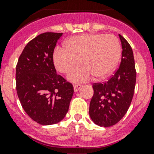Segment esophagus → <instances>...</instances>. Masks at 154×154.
<instances>
[{"label": "esophagus", "mask_w": 154, "mask_h": 154, "mask_svg": "<svg viewBox=\"0 0 154 154\" xmlns=\"http://www.w3.org/2000/svg\"><path fill=\"white\" fill-rule=\"evenodd\" d=\"M82 87V85L81 84H75V85H74V91H78L79 89H80V88H81Z\"/></svg>", "instance_id": "obj_1"}]
</instances>
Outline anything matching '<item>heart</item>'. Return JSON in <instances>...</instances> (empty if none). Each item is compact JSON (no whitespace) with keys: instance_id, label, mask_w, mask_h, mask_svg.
Returning a JSON list of instances; mask_svg holds the SVG:
<instances>
[{"instance_id":"b5f03b06","label":"heart","mask_w":154,"mask_h":154,"mask_svg":"<svg viewBox=\"0 0 154 154\" xmlns=\"http://www.w3.org/2000/svg\"><path fill=\"white\" fill-rule=\"evenodd\" d=\"M64 48H57L53 54L54 66L61 74H68L79 63L81 67L68 75L70 81L83 83L92 76L102 79L109 75L119 63L122 47L113 35L86 34L71 37Z\"/></svg>"}]
</instances>
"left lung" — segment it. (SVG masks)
I'll list each match as a JSON object with an SVG mask.
<instances>
[{
    "label": "left lung",
    "instance_id": "left-lung-1",
    "mask_svg": "<svg viewBox=\"0 0 154 154\" xmlns=\"http://www.w3.org/2000/svg\"><path fill=\"white\" fill-rule=\"evenodd\" d=\"M122 46V62L115 74L105 83L93 84L89 116L100 127L117 124L127 113L134 94L136 71L132 48L119 34Z\"/></svg>",
    "mask_w": 154,
    "mask_h": 154
}]
</instances>
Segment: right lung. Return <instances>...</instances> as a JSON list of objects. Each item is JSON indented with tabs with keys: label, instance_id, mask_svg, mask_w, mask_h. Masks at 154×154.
<instances>
[{
	"label": "right lung",
	"instance_id": "obj_1",
	"mask_svg": "<svg viewBox=\"0 0 154 154\" xmlns=\"http://www.w3.org/2000/svg\"><path fill=\"white\" fill-rule=\"evenodd\" d=\"M62 32H44L27 43L16 66V91L27 115L42 125L63 120L74 87L57 74L53 54Z\"/></svg>",
	"mask_w": 154,
	"mask_h": 154
}]
</instances>
